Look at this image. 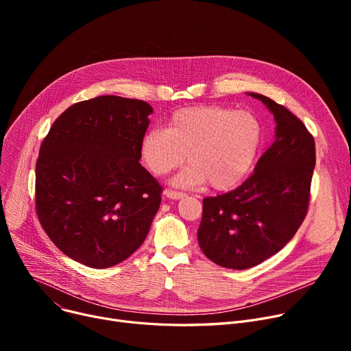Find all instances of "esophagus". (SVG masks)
<instances>
[{
	"label": "esophagus",
	"mask_w": 351,
	"mask_h": 351,
	"mask_svg": "<svg viewBox=\"0 0 351 351\" xmlns=\"http://www.w3.org/2000/svg\"><path fill=\"white\" fill-rule=\"evenodd\" d=\"M163 195H165L166 197H169V199H175V200H178V199H182V197H185V196H186L185 193H182V192H176V191H172V189H166V191L163 192Z\"/></svg>",
	"instance_id": "1"
}]
</instances>
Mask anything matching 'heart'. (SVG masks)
<instances>
[{
  "label": "heart",
  "mask_w": 351,
  "mask_h": 351,
  "mask_svg": "<svg viewBox=\"0 0 351 351\" xmlns=\"http://www.w3.org/2000/svg\"><path fill=\"white\" fill-rule=\"evenodd\" d=\"M262 141V125L247 110L219 105H197L173 112L166 128L147 131L139 145L141 158L154 175L163 176L191 163L175 178L178 186L208 182L226 191L249 172Z\"/></svg>",
  "instance_id": "heart-1"
}]
</instances>
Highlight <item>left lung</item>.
<instances>
[{
  "label": "left lung",
  "mask_w": 351,
  "mask_h": 351,
  "mask_svg": "<svg viewBox=\"0 0 351 351\" xmlns=\"http://www.w3.org/2000/svg\"><path fill=\"white\" fill-rule=\"evenodd\" d=\"M276 121L274 141L241 186L204 199L199 246L222 267L245 270L282 250L306 217L316 165L315 138L287 108L249 92Z\"/></svg>",
  "instance_id": "obj_1"
}]
</instances>
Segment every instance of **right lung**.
<instances>
[{
  "label": "right lung",
  "instance_id": "right-lung-1",
  "mask_svg": "<svg viewBox=\"0 0 351 351\" xmlns=\"http://www.w3.org/2000/svg\"><path fill=\"white\" fill-rule=\"evenodd\" d=\"M152 106L102 95L71 105L43 141L35 166L36 215L72 261L115 266L145 241L162 186L139 163Z\"/></svg>",
  "mask_w": 351,
  "mask_h": 351
}]
</instances>
